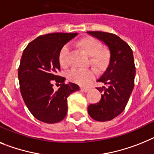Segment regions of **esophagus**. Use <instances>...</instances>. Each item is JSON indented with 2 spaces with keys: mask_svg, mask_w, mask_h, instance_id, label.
<instances>
[{
  "mask_svg": "<svg viewBox=\"0 0 154 154\" xmlns=\"http://www.w3.org/2000/svg\"><path fill=\"white\" fill-rule=\"evenodd\" d=\"M81 91H85V92H87V91H89V88H88L81 87Z\"/></svg>",
  "mask_w": 154,
  "mask_h": 154,
  "instance_id": "obj_1",
  "label": "esophagus"
}]
</instances>
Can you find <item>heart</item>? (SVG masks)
I'll return each instance as SVG.
<instances>
[{"label":"heart","instance_id":"obj_1","mask_svg":"<svg viewBox=\"0 0 154 154\" xmlns=\"http://www.w3.org/2000/svg\"><path fill=\"white\" fill-rule=\"evenodd\" d=\"M81 47L88 54L93 65L100 70L105 69L109 63V54L102 50V45L93 37H85L79 42ZM70 47L66 44L61 48L59 53V61L63 67L69 65V55ZM96 72L91 68H73L68 73V78L71 81L81 85H86L95 78Z\"/></svg>","mask_w":154,"mask_h":154}]
</instances>
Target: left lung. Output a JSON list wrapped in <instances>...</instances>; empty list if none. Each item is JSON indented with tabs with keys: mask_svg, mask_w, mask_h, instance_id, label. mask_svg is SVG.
Returning <instances> with one entry per match:
<instances>
[{
	"mask_svg": "<svg viewBox=\"0 0 154 154\" xmlns=\"http://www.w3.org/2000/svg\"><path fill=\"white\" fill-rule=\"evenodd\" d=\"M108 46L110 51L109 66L98 82L106 87L97 88L103 91L99 103L90 104L88 112L97 121H111L125 109L135 85V66L132 50L125 41L113 33L88 31Z\"/></svg>",
	"mask_w": 154,
	"mask_h": 154,
	"instance_id": "left-lung-1",
	"label": "left lung"
}]
</instances>
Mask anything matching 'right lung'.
Here are the masks:
<instances>
[{"instance_id":"right-lung-1","label":"right lung","mask_w":154,"mask_h":154,"mask_svg":"<svg viewBox=\"0 0 154 154\" xmlns=\"http://www.w3.org/2000/svg\"><path fill=\"white\" fill-rule=\"evenodd\" d=\"M77 33H52L32 41L23 51L18 70L21 95L33 116L45 123L54 124L65 118L67 97L79 90L73 83H65L60 71L59 53ZM54 83L61 87L55 92Z\"/></svg>"}]
</instances>
